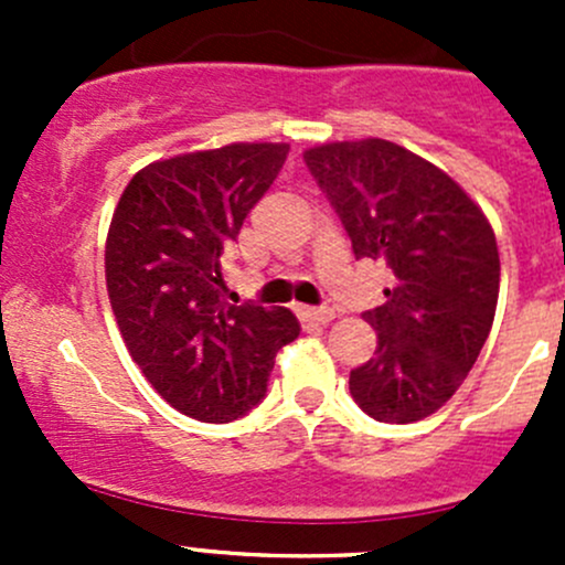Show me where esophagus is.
Returning a JSON list of instances; mask_svg holds the SVG:
<instances>
[{
  "mask_svg": "<svg viewBox=\"0 0 565 565\" xmlns=\"http://www.w3.org/2000/svg\"><path fill=\"white\" fill-rule=\"evenodd\" d=\"M298 317L303 319V322H311V324H328L330 319L335 317V311L328 309V306H322V309H309V306H300Z\"/></svg>",
  "mask_w": 565,
  "mask_h": 565,
  "instance_id": "34e87169",
  "label": "esophagus"
}]
</instances>
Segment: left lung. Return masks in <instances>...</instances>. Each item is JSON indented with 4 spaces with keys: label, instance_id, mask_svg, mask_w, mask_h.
Segmentation results:
<instances>
[{
    "label": "left lung",
    "instance_id": "obj_1",
    "mask_svg": "<svg viewBox=\"0 0 565 565\" xmlns=\"http://www.w3.org/2000/svg\"><path fill=\"white\" fill-rule=\"evenodd\" d=\"M303 161L358 259H383L396 278L388 300L363 315L377 350L350 372L352 398L383 424L426 418L459 391L492 328V226L451 177L393 141H333Z\"/></svg>",
    "mask_w": 565,
    "mask_h": 565
}]
</instances>
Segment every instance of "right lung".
I'll use <instances>...</instances> for the list:
<instances>
[{
  "instance_id": "add662e5",
  "label": "right lung",
  "mask_w": 565,
  "mask_h": 565,
  "mask_svg": "<svg viewBox=\"0 0 565 565\" xmlns=\"http://www.w3.org/2000/svg\"><path fill=\"white\" fill-rule=\"evenodd\" d=\"M289 145H230L156 161L128 182L106 237L119 333L150 385L188 418L226 424L265 398L292 311L221 298V254L273 185Z\"/></svg>"
}]
</instances>
